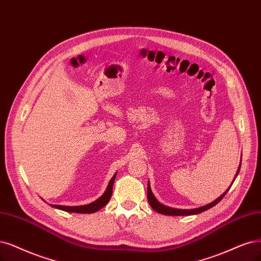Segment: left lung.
Listing matches in <instances>:
<instances>
[{
    "label": "left lung",
    "instance_id": "left-lung-1",
    "mask_svg": "<svg viewBox=\"0 0 261 261\" xmlns=\"http://www.w3.org/2000/svg\"><path fill=\"white\" fill-rule=\"evenodd\" d=\"M240 168H241V163H240V167L238 169V172L236 174V177L237 175L239 174V171H240ZM234 177V179H236ZM233 179V181H234ZM230 189V187L224 192L223 195H221L219 198H217L215 201L212 202V203L210 204H206L204 206H201V207H198V208H191V210H180V208H173V207H169V206H166L161 204L160 202L155 198V196L152 195L151 192V189H150V186H149V181H148V186H147V199H148V202L150 206L155 210L156 212H158V213L160 214H163V215H169V216H187V215H195V214H199V213H202V212H204L211 207H213L214 205H216L218 202L223 199L225 197V195L228 192V190Z\"/></svg>",
    "mask_w": 261,
    "mask_h": 261
}]
</instances>
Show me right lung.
Here are the masks:
<instances>
[{
	"instance_id": "1",
	"label": "right lung",
	"mask_w": 261,
	"mask_h": 261,
	"mask_svg": "<svg viewBox=\"0 0 261 261\" xmlns=\"http://www.w3.org/2000/svg\"><path fill=\"white\" fill-rule=\"evenodd\" d=\"M115 177H116V174L110 180L109 186H108V188H106L104 194L98 200L92 202V203H89L87 205H81V206H64V205H53V204H51V206L65 211V212H71V213H82V214L94 213V212L99 211L100 208L105 206L106 203L110 201V199L112 197V192H113V184H114Z\"/></svg>"
}]
</instances>
